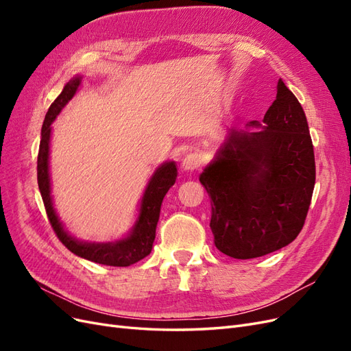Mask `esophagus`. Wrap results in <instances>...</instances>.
Wrapping results in <instances>:
<instances>
[{
    "label": "esophagus",
    "instance_id": "1",
    "mask_svg": "<svg viewBox=\"0 0 351 351\" xmlns=\"http://www.w3.org/2000/svg\"><path fill=\"white\" fill-rule=\"evenodd\" d=\"M202 164V158L199 154L193 152V154H189L183 158L182 161V168L184 169V171H195V169H197Z\"/></svg>",
    "mask_w": 351,
    "mask_h": 351
}]
</instances>
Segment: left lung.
<instances>
[{"instance_id":"obj_1","label":"left lung","mask_w":351,"mask_h":351,"mask_svg":"<svg viewBox=\"0 0 351 351\" xmlns=\"http://www.w3.org/2000/svg\"><path fill=\"white\" fill-rule=\"evenodd\" d=\"M315 173L304 111L280 79L262 123L230 127L199 177L210 196L217 249L253 259L290 244L309 210Z\"/></svg>"}]
</instances>
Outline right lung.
I'll use <instances>...</instances> for the list:
<instances>
[{
    "label": "right lung",
    "instance_id": "add662e5",
    "mask_svg": "<svg viewBox=\"0 0 351 351\" xmlns=\"http://www.w3.org/2000/svg\"><path fill=\"white\" fill-rule=\"evenodd\" d=\"M82 83V76H74L57 99L51 104V107L45 115L44 124L40 132V145L38 154V186L39 192L44 200L47 215L52 228H54L57 237L64 246L77 256L97 262L108 267H130V265L142 261L152 252L156 224L161 212L162 200L169 190L174 186L177 178V167L174 161H167L159 165L149 182L146 184L143 196L139 205V215L136 218L134 226L125 237L107 243L83 241L69 234L64 226L60 221L54 209L51 196V177H49V143H51V124L54 123L57 115L66 107L69 101L76 95Z\"/></svg>",
    "mask_w": 351,
    "mask_h": 351
}]
</instances>
